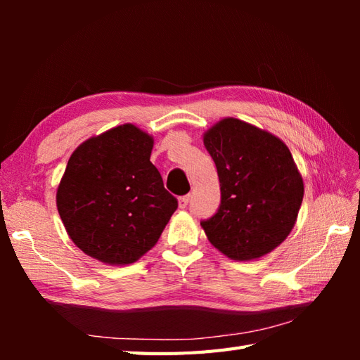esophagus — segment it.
Segmentation results:
<instances>
[{"mask_svg":"<svg viewBox=\"0 0 360 360\" xmlns=\"http://www.w3.org/2000/svg\"><path fill=\"white\" fill-rule=\"evenodd\" d=\"M188 201H190V195H184V196H181L179 200H178V202H179V209H186L187 205H188Z\"/></svg>","mask_w":360,"mask_h":360,"instance_id":"esophagus-1","label":"esophagus"}]
</instances>
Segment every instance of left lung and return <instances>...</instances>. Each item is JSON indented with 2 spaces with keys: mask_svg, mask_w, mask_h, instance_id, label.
<instances>
[{
  "mask_svg": "<svg viewBox=\"0 0 360 360\" xmlns=\"http://www.w3.org/2000/svg\"><path fill=\"white\" fill-rule=\"evenodd\" d=\"M217 165L221 202L201 226L232 259L259 258L286 240L303 201V179L278 137L238 119L204 134Z\"/></svg>",
  "mask_w": 360,
  "mask_h": 360,
  "instance_id": "obj_1",
  "label": "left lung"
}]
</instances>
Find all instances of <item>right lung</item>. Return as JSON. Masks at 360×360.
<instances>
[{
    "label": "right lung",
    "instance_id": "obj_1",
    "mask_svg": "<svg viewBox=\"0 0 360 360\" xmlns=\"http://www.w3.org/2000/svg\"><path fill=\"white\" fill-rule=\"evenodd\" d=\"M153 139L125 124L72 153L57 209L75 246L106 264H129L158 243L178 200L150 162Z\"/></svg>",
    "mask_w": 360,
    "mask_h": 360
}]
</instances>
